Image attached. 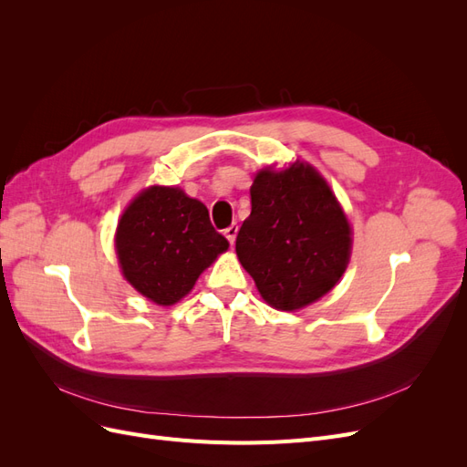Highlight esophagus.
Listing matches in <instances>:
<instances>
[{
  "instance_id": "esophagus-1",
  "label": "esophagus",
  "mask_w": 467,
  "mask_h": 467,
  "mask_svg": "<svg viewBox=\"0 0 467 467\" xmlns=\"http://www.w3.org/2000/svg\"><path fill=\"white\" fill-rule=\"evenodd\" d=\"M237 232H239V225L237 223H232L230 228H225L223 230V235L228 237V242L234 245V242H235V237H237Z\"/></svg>"
}]
</instances>
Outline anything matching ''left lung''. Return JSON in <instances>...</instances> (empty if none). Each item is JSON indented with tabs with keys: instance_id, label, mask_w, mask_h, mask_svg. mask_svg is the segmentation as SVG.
Segmentation results:
<instances>
[{
	"instance_id": "obj_1",
	"label": "left lung",
	"mask_w": 467,
	"mask_h": 467,
	"mask_svg": "<svg viewBox=\"0 0 467 467\" xmlns=\"http://www.w3.org/2000/svg\"><path fill=\"white\" fill-rule=\"evenodd\" d=\"M350 247V223L317 169L296 160L255 175L235 253L268 306L294 312L319 300L347 271Z\"/></svg>"
}]
</instances>
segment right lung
<instances>
[{"mask_svg": "<svg viewBox=\"0 0 467 467\" xmlns=\"http://www.w3.org/2000/svg\"><path fill=\"white\" fill-rule=\"evenodd\" d=\"M230 247L208 208L179 187L144 189L122 212L115 249L124 278L158 306H173Z\"/></svg>", "mask_w": 467, "mask_h": 467, "instance_id": "obj_1", "label": "right lung"}]
</instances>
